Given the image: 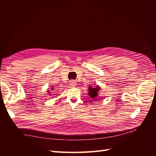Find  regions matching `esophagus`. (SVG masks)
<instances>
[{"label":"esophagus","instance_id":"obj_1","mask_svg":"<svg viewBox=\"0 0 156 156\" xmlns=\"http://www.w3.org/2000/svg\"><path fill=\"white\" fill-rule=\"evenodd\" d=\"M76 85V83H75V81H70V86L72 87H74Z\"/></svg>","mask_w":156,"mask_h":156}]
</instances>
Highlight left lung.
Segmentation results:
<instances>
[{"mask_svg":"<svg viewBox=\"0 0 156 156\" xmlns=\"http://www.w3.org/2000/svg\"><path fill=\"white\" fill-rule=\"evenodd\" d=\"M101 88L99 86L97 85L95 87H88V96H90V97L93 98L94 100H96L97 98L98 97V93L100 92V90H101Z\"/></svg>","mask_w":156,"mask_h":156,"instance_id":"obj_1","label":"left lung"}]
</instances>
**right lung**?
Masks as SVG:
<instances>
[{"label": "right lung", "mask_w": 156, "mask_h": 156, "mask_svg": "<svg viewBox=\"0 0 156 156\" xmlns=\"http://www.w3.org/2000/svg\"><path fill=\"white\" fill-rule=\"evenodd\" d=\"M54 90V88L53 87H51V88H49V89H48V94H51V93H52V92H52Z\"/></svg>", "instance_id": "add662e5"}]
</instances>
